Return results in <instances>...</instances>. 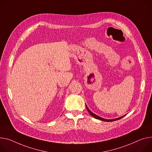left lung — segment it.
<instances>
[{
	"label": "left lung",
	"instance_id": "1",
	"mask_svg": "<svg viewBox=\"0 0 152 152\" xmlns=\"http://www.w3.org/2000/svg\"><path fill=\"white\" fill-rule=\"evenodd\" d=\"M86 108H87V111L88 112V113L93 117V118H96V119H99V120H101V121H107V122H112V121H116V120H118V119H121L122 118H123L124 116H121V117H120V118H116V119H104V118H101V117H99V116H97V115H96L95 114H94L93 113H92L90 110L88 108V107H87V105H86Z\"/></svg>",
	"mask_w": 152,
	"mask_h": 152
}]
</instances>
